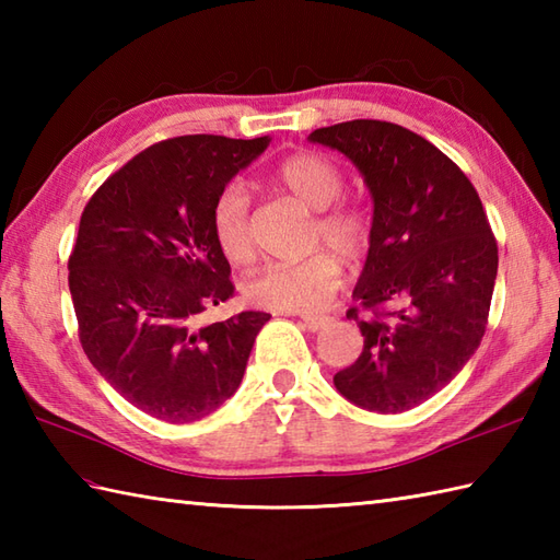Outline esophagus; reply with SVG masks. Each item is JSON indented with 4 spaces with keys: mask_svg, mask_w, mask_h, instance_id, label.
Returning <instances> with one entry per match:
<instances>
[{
    "mask_svg": "<svg viewBox=\"0 0 560 560\" xmlns=\"http://www.w3.org/2000/svg\"><path fill=\"white\" fill-rule=\"evenodd\" d=\"M301 319H303V325L311 329V331H319V329H325L331 319L327 317V315H301Z\"/></svg>",
    "mask_w": 560,
    "mask_h": 560,
    "instance_id": "34e87169",
    "label": "esophagus"
}]
</instances>
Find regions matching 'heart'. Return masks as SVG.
<instances>
[{
	"instance_id": "obj_1",
	"label": "heart",
	"mask_w": 560,
	"mask_h": 560,
	"mask_svg": "<svg viewBox=\"0 0 560 560\" xmlns=\"http://www.w3.org/2000/svg\"><path fill=\"white\" fill-rule=\"evenodd\" d=\"M277 183L305 209L323 211L315 241L327 243L343 259H359L371 243V221L351 205H335L341 197L343 175L329 159L301 151L281 161L273 171ZM211 233L221 253L231 261L253 257L249 231V195L243 183L225 185L211 209ZM341 283V261L323 249L301 261H273L259 267L245 281L247 299L255 305L283 313H311L323 307Z\"/></svg>"
}]
</instances>
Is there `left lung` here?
Segmentation results:
<instances>
[{"label": "left lung", "instance_id": "left-lung-1", "mask_svg": "<svg viewBox=\"0 0 560 560\" xmlns=\"http://www.w3.org/2000/svg\"><path fill=\"white\" fill-rule=\"evenodd\" d=\"M307 141L343 153L373 199L353 287L371 315L347 313L363 351L335 387L368 411L419 407L467 365L486 331L498 245L481 199L443 151L399 125L351 120L315 129Z\"/></svg>", "mask_w": 560, "mask_h": 560}]
</instances>
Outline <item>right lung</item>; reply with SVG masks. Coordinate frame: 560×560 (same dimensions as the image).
<instances>
[{
    "mask_svg": "<svg viewBox=\"0 0 560 560\" xmlns=\"http://www.w3.org/2000/svg\"><path fill=\"white\" fill-rule=\"evenodd\" d=\"M269 141L165 139L110 175L81 213L69 257L81 347L105 383L153 419L192 423L217 411L269 323L259 311L197 323L233 295L211 233L213 201Z\"/></svg>",
    "mask_w": 560,
    "mask_h": 560,
    "instance_id": "add662e5",
    "label": "right lung"
}]
</instances>
